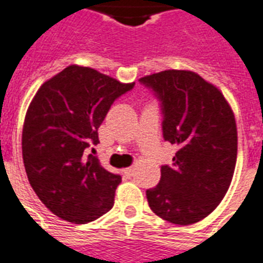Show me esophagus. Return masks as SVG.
Instances as JSON below:
<instances>
[{
  "instance_id": "34e87169",
  "label": "esophagus",
  "mask_w": 263,
  "mask_h": 263,
  "mask_svg": "<svg viewBox=\"0 0 263 263\" xmlns=\"http://www.w3.org/2000/svg\"><path fill=\"white\" fill-rule=\"evenodd\" d=\"M134 173H135V168H134V167L124 168V174L127 177H132V176H134Z\"/></svg>"
}]
</instances>
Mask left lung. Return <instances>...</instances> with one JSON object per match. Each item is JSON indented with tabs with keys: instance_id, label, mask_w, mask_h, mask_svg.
<instances>
[{
	"instance_id": "left-lung-1",
	"label": "left lung",
	"mask_w": 263,
	"mask_h": 263,
	"mask_svg": "<svg viewBox=\"0 0 263 263\" xmlns=\"http://www.w3.org/2000/svg\"><path fill=\"white\" fill-rule=\"evenodd\" d=\"M139 82L161 102L162 132L178 146L173 165L147 189L151 211L163 220L189 226L206 217L227 193L235 170V117L216 86L193 71L166 70Z\"/></svg>"
}]
</instances>
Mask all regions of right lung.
Instances as JSON below:
<instances>
[{
    "label": "right lung",
    "instance_id": "right-lung-1",
    "mask_svg": "<svg viewBox=\"0 0 263 263\" xmlns=\"http://www.w3.org/2000/svg\"><path fill=\"white\" fill-rule=\"evenodd\" d=\"M134 86L72 65L43 83L32 100L23 128L25 172L58 217L85 224L112 209L121 177L86 154L100 143L98 128L113 102Z\"/></svg>",
    "mask_w": 263,
    "mask_h": 263
}]
</instances>
